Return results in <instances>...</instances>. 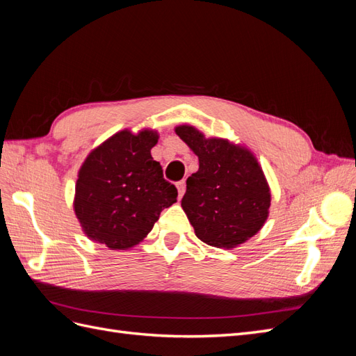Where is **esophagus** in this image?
Segmentation results:
<instances>
[{
  "label": "esophagus",
  "mask_w": 356,
  "mask_h": 356,
  "mask_svg": "<svg viewBox=\"0 0 356 356\" xmlns=\"http://www.w3.org/2000/svg\"><path fill=\"white\" fill-rule=\"evenodd\" d=\"M177 188H178V195H179V197L184 196V193H186V181H179V182H177Z\"/></svg>",
  "instance_id": "esophagus-1"
}]
</instances>
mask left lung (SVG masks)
<instances>
[{
	"instance_id": "obj_1",
	"label": "left lung",
	"mask_w": 356,
	"mask_h": 356,
	"mask_svg": "<svg viewBox=\"0 0 356 356\" xmlns=\"http://www.w3.org/2000/svg\"><path fill=\"white\" fill-rule=\"evenodd\" d=\"M175 132L199 157V170L188 177L181 200L197 238L227 250L252 238L270 208V188L257 159L227 139H207L193 126Z\"/></svg>"
}]
</instances>
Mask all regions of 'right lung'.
<instances>
[{
  "label": "right lung",
  "instance_id": "1",
  "mask_svg": "<svg viewBox=\"0 0 356 356\" xmlns=\"http://www.w3.org/2000/svg\"><path fill=\"white\" fill-rule=\"evenodd\" d=\"M154 131H122L84 160L75 184L74 211L88 238L111 250H129L152 232L178 191L163 178L152 148Z\"/></svg>",
  "mask_w": 356,
  "mask_h": 356
}]
</instances>
